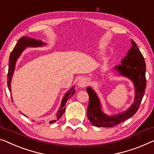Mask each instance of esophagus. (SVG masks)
<instances>
[{
  "label": "esophagus",
  "mask_w": 154,
  "mask_h": 154,
  "mask_svg": "<svg viewBox=\"0 0 154 154\" xmlns=\"http://www.w3.org/2000/svg\"><path fill=\"white\" fill-rule=\"evenodd\" d=\"M88 85V79L85 78H81V79H79V82H78V85L79 88H85Z\"/></svg>",
  "instance_id": "1"
}]
</instances>
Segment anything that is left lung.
I'll return each mask as SVG.
<instances>
[{"mask_svg": "<svg viewBox=\"0 0 154 154\" xmlns=\"http://www.w3.org/2000/svg\"><path fill=\"white\" fill-rule=\"evenodd\" d=\"M132 47L122 60V64L115 66L119 75L132 81L135 86V101L125 112L118 115L108 116L101 110V105L94 90L90 87L87 88L90 97L87 110L88 119L93 126L97 127H112L133 117L139 108L146 90V64L142 54L135 42L131 39Z\"/></svg>", "mask_w": 154, "mask_h": 154, "instance_id": "obj_1", "label": "left lung"}]
</instances>
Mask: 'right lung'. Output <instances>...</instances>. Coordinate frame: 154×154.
Wrapping results in <instances>:
<instances>
[{"instance_id": "right-lung-1", "label": "right lung", "mask_w": 154, "mask_h": 154, "mask_svg": "<svg viewBox=\"0 0 154 154\" xmlns=\"http://www.w3.org/2000/svg\"><path fill=\"white\" fill-rule=\"evenodd\" d=\"M44 45H46V43H44V42L41 41V40L32 39L29 37H22L21 38L19 39L10 55V62H9V68L8 73V86L10 92H11V81H12L13 73H14L15 69V64H16L17 59L19 58V57L21 54V53L23 52V51L26 47H37V46H42ZM75 92V90H74V87H73L64 96L63 99L62 100L61 106L60 107L59 110L56 113V115H55L57 120L60 119V117L63 115L64 111H65V106H65L68 99H70L74 94ZM23 115L26 116L25 115ZM55 122H56V119L51 120L49 122V124H53Z\"/></svg>"}]
</instances>
